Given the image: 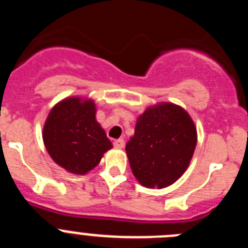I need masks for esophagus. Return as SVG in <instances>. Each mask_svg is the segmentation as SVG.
I'll return each mask as SVG.
<instances>
[{
	"label": "esophagus",
	"mask_w": 248,
	"mask_h": 248,
	"mask_svg": "<svg viewBox=\"0 0 248 248\" xmlns=\"http://www.w3.org/2000/svg\"><path fill=\"white\" fill-rule=\"evenodd\" d=\"M113 145H114V148L122 149V148H124V145H125V141H124V139H117V140H114Z\"/></svg>",
	"instance_id": "obj_1"
}]
</instances>
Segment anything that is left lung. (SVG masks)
I'll return each mask as SVG.
<instances>
[{
	"mask_svg": "<svg viewBox=\"0 0 248 248\" xmlns=\"http://www.w3.org/2000/svg\"><path fill=\"white\" fill-rule=\"evenodd\" d=\"M196 146V128L183 108L160 104L146 109L125 151L131 171L141 185L163 189L179 179Z\"/></svg>",
	"mask_w": 248,
	"mask_h": 248,
	"instance_id": "left-lung-1",
	"label": "left lung"
}]
</instances>
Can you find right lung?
<instances>
[{"mask_svg":"<svg viewBox=\"0 0 248 248\" xmlns=\"http://www.w3.org/2000/svg\"><path fill=\"white\" fill-rule=\"evenodd\" d=\"M43 141L50 157L67 171L83 175L99 164L111 148L92 100L69 98L58 103L47 118Z\"/></svg>","mask_w":248,"mask_h":248,"instance_id":"add662e5","label":"right lung"}]
</instances>
